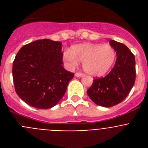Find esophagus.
Returning a JSON list of instances; mask_svg holds the SVG:
<instances>
[{"label":"esophagus","instance_id":"34e87169","mask_svg":"<svg viewBox=\"0 0 148 148\" xmlns=\"http://www.w3.org/2000/svg\"><path fill=\"white\" fill-rule=\"evenodd\" d=\"M75 75L77 77H82L84 76V74L82 73H81V72H77V73H75Z\"/></svg>","mask_w":148,"mask_h":148}]
</instances>
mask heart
Here are the masks:
<instances>
[{"label":"heart","mask_w":148,"mask_h":148,"mask_svg":"<svg viewBox=\"0 0 148 148\" xmlns=\"http://www.w3.org/2000/svg\"><path fill=\"white\" fill-rule=\"evenodd\" d=\"M116 56V52L110 45L85 43L73 46L70 51H65L63 58L70 69L75 68L81 61L86 73L101 76L113 66Z\"/></svg>","instance_id":"b5f03b06"}]
</instances>
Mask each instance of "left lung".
I'll use <instances>...</instances> for the list:
<instances>
[{"label":"left lung","mask_w":148,"mask_h":148,"mask_svg":"<svg viewBox=\"0 0 148 148\" xmlns=\"http://www.w3.org/2000/svg\"><path fill=\"white\" fill-rule=\"evenodd\" d=\"M116 51V63L108 75L96 78L87 90V95L97 105L110 108L119 104L127 96L136 81L135 56L124 44L111 40Z\"/></svg>","instance_id":"left-lung-1"}]
</instances>
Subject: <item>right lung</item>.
Returning <instances> with one entry per match:
<instances>
[{
	"instance_id": "1",
	"label": "right lung",
	"mask_w": 148,
	"mask_h": 148,
	"mask_svg": "<svg viewBox=\"0 0 148 148\" xmlns=\"http://www.w3.org/2000/svg\"><path fill=\"white\" fill-rule=\"evenodd\" d=\"M61 43L37 40L21 48L13 61L12 77L16 93L38 109L53 108L62 99L74 76L62 66Z\"/></svg>"
}]
</instances>
